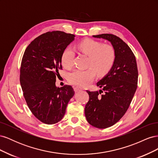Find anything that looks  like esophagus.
<instances>
[{"instance_id": "obj_1", "label": "esophagus", "mask_w": 158, "mask_h": 158, "mask_svg": "<svg viewBox=\"0 0 158 158\" xmlns=\"http://www.w3.org/2000/svg\"><path fill=\"white\" fill-rule=\"evenodd\" d=\"M74 92H79V91H80V90H82V88H81V87H80V86H75L74 88Z\"/></svg>"}]
</instances>
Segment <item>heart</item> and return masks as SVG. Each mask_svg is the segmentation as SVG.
<instances>
[{
    "mask_svg": "<svg viewBox=\"0 0 158 158\" xmlns=\"http://www.w3.org/2000/svg\"><path fill=\"white\" fill-rule=\"evenodd\" d=\"M78 51L88 56L85 70H75L69 75V80L78 85H86L98 76L106 75L111 70L115 60V50L111 45L102 44L92 39H85L77 45ZM74 52L70 47H66L61 56V63L66 69L73 66Z\"/></svg>",
    "mask_w": 158,
    "mask_h": 158,
    "instance_id": "b5f03b06",
    "label": "heart"
}]
</instances>
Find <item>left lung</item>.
Segmentation results:
<instances>
[{
    "label": "left lung",
    "instance_id": "8db88e82",
    "mask_svg": "<svg viewBox=\"0 0 158 158\" xmlns=\"http://www.w3.org/2000/svg\"><path fill=\"white\" fill-rule=\"evenodd\" d=\"M111 43L115 60L109 73L97 83L102 89L90 92L85 116L91 125L106 128L117 123L127 112L137 88L138 69L135 56L121 38L109 33L93 35Z\"/></svg>",
    "mask_w": 158,
    "mask_h": 158
}]
</instances>
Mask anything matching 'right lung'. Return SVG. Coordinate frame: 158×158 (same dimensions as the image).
Listing matches in <instances>:
<instances>
[{"instance_id":"right-lung-1","label":"right lung","mask_w":158,"mask_h":158,"mask_svg":"<svg viewBox=\"0 0 158 158\" xmlns=\"http://www.w3.org/2000/svg\"><path fill=\"white\" fill-rule=\"evenodd\" d=\"M74 37L60 31L47 32L30 43L22 57L20 81L23 97L33 115L47 125L63 118L74 95L71 85H55L62 53Z\"/></svg>"}]
</instances>
